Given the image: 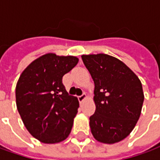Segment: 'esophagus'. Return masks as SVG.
<instances>
[{
	"mask_svg": "<svg viewBox=\"0 0 160 160\" xmlns=\"http://www.w3.org/2000/svg\"><path fill=\"white\" fill-rule=\"evenodd\" d=\"M87 98V95H86V93L84 92V93H82L81 95L78 96V99H79V101H80V103H82L84 101V99Z\"/></svg>",
	"mask_w": 160,
	"mask_h": 160,
	"instance_id": "1",
	"label": "esophagus"
}]
</instances>
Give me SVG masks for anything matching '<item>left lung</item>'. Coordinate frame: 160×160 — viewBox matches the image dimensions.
I'll list each match as a JSON object with an SVG mask.
<instances>
[{"label": "left lung", "instance_id": "1", "mask_svg": "<svg viewBox=\"0 0 160 160\" xmlns=\"http://www.w3.org/2000/svg\"><path fill=\"white\" fill-rule=\"evenodd\" d=\"M94 82L95 112L90 117L92 134L98 141L114 144L127 138L141 113L142 84L127 65L105 53L82 55Z\"/></svg>", "mask_w": 160, "mask_h": 160}]
</instances>
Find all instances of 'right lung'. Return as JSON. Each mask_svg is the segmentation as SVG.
Here are the masks:
<instances>
[{"mask_svg": "<svg viewBox=\"0 0 160 160\" xmlns=\"http://www.w3.org/2000/svg\"><path fill=\"white\" fill-rule=\"evenodd\" d=\"M78 61L74 56L47 53L33 61L18 80V112L30 134L41 142L59 143L71 132L79 101L69 95L62 77Z\"/></svg>", "mask_w": 160, "mask_h": 160, "instance_id": "add662e5", "label": "right lung"}]
</instances>
